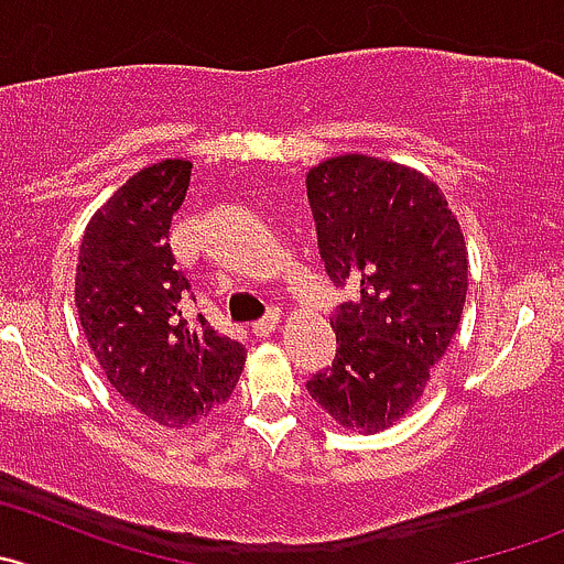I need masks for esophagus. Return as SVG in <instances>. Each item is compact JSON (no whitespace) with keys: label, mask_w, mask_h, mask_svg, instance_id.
Returning <instances> with one entry per match:
<instances>
[{"label":"esophagus","mask_w":564,"mask_h":564,"mask_svg":"<svg viewBox=\"0 0 564 564\" xmlns=\"http://www.w3.org/2000/svg\"><path fill=\"white\" fill-rule=\"evenodd\" d=\"M276 326H279V310H271L265 318H260V321H254V324H251V332H254L257 337H268L273 329H276Z\"/></svg>","instance_id":"esophagus-1"}]
</instances>
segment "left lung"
<instances>
[{
    "instance_id": "left-lung-1",
    "label": "left lung",
    "mask_w": 564,
    "mask_h": 564,
    "mask_svg": "<svg viewBox=\"0 0 564 564\" xmlns=\"http://www.w3.org/2000/svg\"><path fill=\"white\" fill-rule=\"evenodd\" d=\"M321 260L357 296L335 310L332 366L310 395L348 429H388L423 395L468 293V257L440 187L406 165L366 154L307 174Z\"/></svg>"
}]
</instances>
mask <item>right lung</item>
<instances>
[{"label":"right lung","instance_id":"add662e5","mask_svg":"<svg viewBox=\"0 0 564 564\" xmlns=\"http://www.w3.org/2000/svg\"><path fill=\"white\" fill-rule=\"evenodd\" d=\"M193 165L163 160L138 171L90 218L77 262L79 324L116 393L163 426L198 423L232 395L243 343L205 315L187 321L191 293L169 243Z\"/></svg>","mask_w":564,"mask_h":564}]
</instances>
